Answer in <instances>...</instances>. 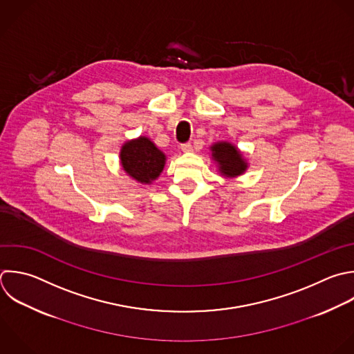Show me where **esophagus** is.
<instances>
[{"label": "esophagus", "instance_id": "34e87169", "mask_svg": "<svg viewBox=\"0 0 354 354\" xmlns=\"http://www.w3.org/2000/svg\"><path fill=\"white\" fill-rule=\"evenodd\" d=\"M181 151L183 152H191L192 151V145L189 142H185V144H181Z\"/></svg>", "mask_w": 354, "mask_h": 354}]
</instances>
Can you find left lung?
Masks as SVG:
<instances>
[{
  "label": "left lung",
  "instance_id": "1",
  "mask_svg": "<svg viewBox=\"0 0 354 354\" xmlns=\"http://www.w3.org/2000/svg\"><path fill=\"white\" fill-rule=\"evenodd\" d=\"M210 149L212 158L217 163L221 176L227 178H234L246 171L248 163L241 151L235 145L221 141L213 144Z\"/></svg>",
  "mask_w": 354,
  "mask_h": 354
}]
</instances>
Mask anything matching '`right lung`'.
I'll return each instance as SVG.
<instances>
[{"instance_id":"add662e5","label":"right lung","mask_w":354,"mask_h":354,"mask_svg":"<svg viewBox=\"0 0 354 354\" xmlns=\"http://www.w3.org/2000/svg\"><path fill=\"white\" fill-rule=\"evenodd\" d=\"M123 170L141 184H151L163 171L166 156L147 137L127 141L120 149Z\"/></svg>"}]
</instances>
